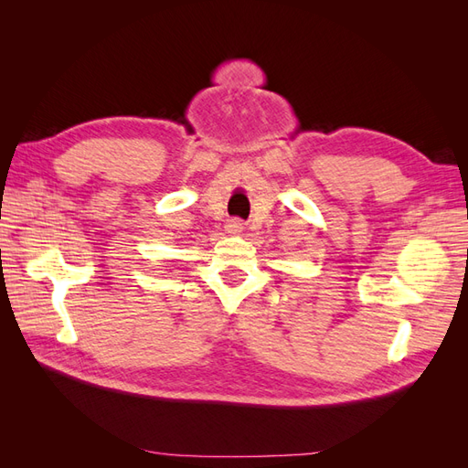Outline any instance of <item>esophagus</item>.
I'll use <instances>...</instances> for the list:
<instances>
[{"instance_id": "obj_1", "label": "esophagus", "mask_w": 468, "mask_h": 468, "mask_svg": "<svg viewBox=\"0 0 468 468\" xmlns=\"http://www.w3.org/2000/svg\"><path fill=\"white\" fill-rule=\"evenodd\" d=\"M226 230H229L230 234H239L244 230V222L239 218H232V220L226 222Z\"/></svg>"}]
</instances>
